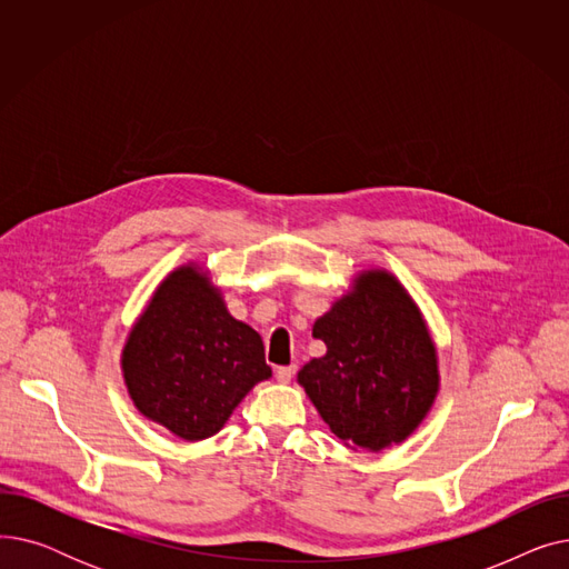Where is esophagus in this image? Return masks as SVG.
Segmentation results:
<instances>
[{
  "mask_svg": "<svg viewBox=\"0 0 569 569\" xmlns=\"http://www.w3.org/2000/svg\"><path fill=\"white\" fill-rule=\"evenodd\" d=\"M295 371H297V367H295V365L279 367V369H277V380H279V382H290V380L295 378Z\"/></svg>",
  "mask_w": 569,
  "mask_h": 569,
  "instance_id": "1",
  "label": "esophagus"
}]
</instances>
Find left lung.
<instances>
[{"label":"left lung","instance_id":"8db88e82","mask_svg":"<svg viewBox=\"0 0 569 569\" xmlns=\"http://www.w3.org/2000/svg\"><path fill=\"white\" fill-rule=\"evenodd\" d=\"M327 346L297 373L316 410L348 447L378 452L422 425L438 395V355L408 290L369 269L313 322Z\"/></svg>","mask_w":569,"mask_h":569}]
</instances>
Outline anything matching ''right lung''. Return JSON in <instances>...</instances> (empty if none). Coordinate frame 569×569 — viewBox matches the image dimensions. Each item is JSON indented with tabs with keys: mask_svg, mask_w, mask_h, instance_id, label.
Instances as JSON below:
<instances>
[{
	"mask_svg": "<svg viewBox=\"0 0 569 569\" xmlns=\"http://www.w3.org/2000/svg\"><path fill=\"white\" fill-rule=\"evenodd\" d=\"M133 406L189 442L221 431L260 380V335L234 320L209 277L193 262L177 267L154 290L122 350Z\"/></svg>",
	"mask_w": 569,
	"mask_h": 569,
	"instance_id": "right-lung-1",
	"label": "right lung"
}]
</instances>
